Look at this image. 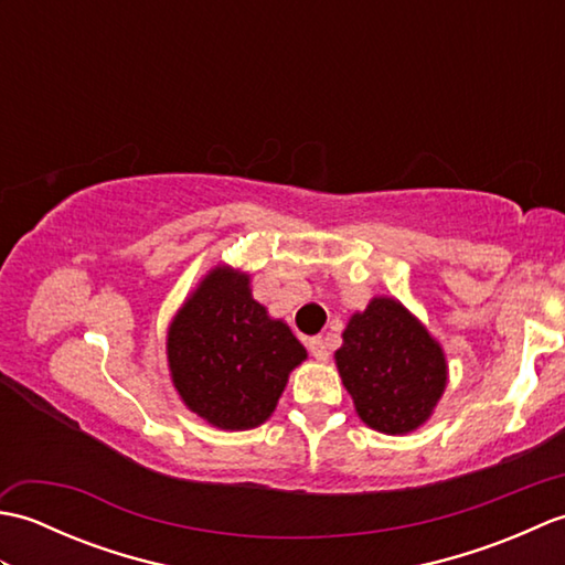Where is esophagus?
<instances>
[{"label": "esophagus", "instance_id": "esophagus-1", "mask_svg": "<svg viewBox=\"0 0 565 565\" xmlns=\"http://www.w3.org/2000/svg\"><path fill=\"white\" fill-rule=\"evenodd\" d=\"M308 350H310V354L318 359V362H328V347H326V340H322V338L308 340Z\"/></svg>", "mask_w": 565, "mask_h": 565}]
</instances>
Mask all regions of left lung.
<instances>
[{
  "label": "left lung",
  "instance_id": "1",
  "mask_svg": "<svg viewBox=\"0 0 565 565\" xmlns=\"http://www.w3.org/2000/svg\"><path fill=\"white\" fill-rule=\"evenodd\" d=\"M334 364L356 415L383 435L425 425L447 388L439 342L395 298L379 296L342 332Z\"/></svg>",
  "mask_w": 565,
  "mask_h": 565
}]
</instances>
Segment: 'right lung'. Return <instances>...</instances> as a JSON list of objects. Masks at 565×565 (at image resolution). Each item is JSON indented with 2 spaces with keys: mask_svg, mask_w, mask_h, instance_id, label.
<instances>
[{
  "mask_svg": "<svg viewBox=\"0 0 565 565\" xmlns=\"http://www.w3.org/2000/svg\"><path fill=\"white\" fill-rule=\"evenodd\" d=\"M306 347L271 320L249 291V274L213 267L167 330V364L191 413L218 429L269 419Z\"/></svg>",
  "mask_w": 565,
  "mask_h": 565,
  "instance_id": "1",
  "label": "right lung"
}]
</instances>
